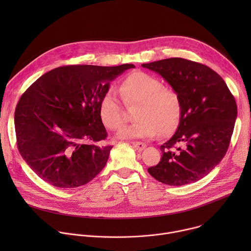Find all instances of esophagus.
<instances>
[{"label": "esophagus", "mask_w": 251, "mask_h": 251, "mask_svg": "<svg viewBox=\"0 0 251 251\" xmlns=\"http://www.w3.org/2000/svg\"><path fill=\"white\" fill-rule=\"evenodd\" d=\"M132 146L137 151H142V150H144L147 147V145L145 144V143H143V142H132Z\"/></svg>", "instance_id": "obj_1"}]
</instances>
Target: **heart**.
Instances as JSON below:
<instances>
[{
    "label": "heart",
    "instance_id": "obj_1",
    "mask_svg": "<svg viewBox=\"0 0 251 251\" xmlns=\"http://www.w3.org/2000/svg\"><path fill=\"white\" fill-rule=\"evenodd\" d=\"M119 92L127 107L137 106L135 123L122 129L121 139L152 138L159 132L162 136L173 134L182 117L181 96L175 89L164 87L156 76L144 71H134L120 83ZM99 116L103 125L118 130L125 123L123 107L113 90H108L99 104Z\"/></svg>",
    "mask_w": 251,
    "mask_h": 251
}]
</instances>
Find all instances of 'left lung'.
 I'll return each mask as SVG.
<instances>
[{
    "label": "left lung",
    "instance_id": "obj_1",
    "mask_svg": "<svg viewBox=\"0 0 251 251\" xmlns=\"http://www.w3.org/2000/svg\"><path fill=\"white\" fill-rule=\"evenodd\" d=\"M142 66L168 81L183 106L176 133L160 148L161 161L148 172L169 186L195 183L226 154L237 116L235 99L221 75L204 64L172 57Z\"/></svg>",
    "mask_w": 251,
    "mask_h": 251
}]
</instances>
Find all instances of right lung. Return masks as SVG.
<instances>
[{"label":"right lung","mask_w":251,"mask_h":251,"mask_svg":"<svg viewBox=\"0 0 251 251\" xmlns=\"http://www.w3.org/2000/svg\"><path fill=\"white\" fill-rule=\"evenodd\" d=\"M134 67L60 66L25 91L15 111L17 145L25 163L45 182L76 188L102 171L112 146L96 144L107 137L99 104L109 81Z\"/></svg>","instance_id":"add662e5"}]
</instances>
